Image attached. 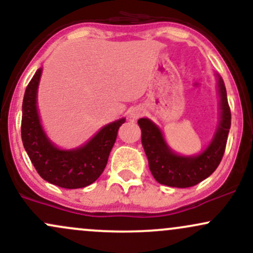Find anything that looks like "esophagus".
I'll use <instances>...</instances> for the list:
<instances>
[{
  "mask_svg": "<svg viewBox=\"0 0 253 253\" xmlns=\"http://www.w3.org/2000/svg\"><path fill=\"white\" fill-rule=\"evenodd\" d=\"M129 114H130V117H132V118L136 119V118L140 117L141 114H143V109L138 108V107H135V108H132V110H130Z\"/></svg>",
  "mask_w": 253,
  "mask_h": 253,
  "instance_id": "1",
  "label": "esophagus"
}]
</instances>
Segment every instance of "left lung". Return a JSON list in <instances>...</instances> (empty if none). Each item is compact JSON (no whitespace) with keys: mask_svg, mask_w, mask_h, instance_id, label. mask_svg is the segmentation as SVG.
I'll use <instances>...</instances> for the list:
<instances>
[{"mask_svg":"<svg viewBox=\"0 0 253 253\" xmlns=\"http://www.w3.org/2000/svg\"><path fill=\"white\" fill-rule=\"evenodd\" d=\"M220 95V123L208 147L197 156L176 155L165 143L162 130L149 119H139L141 144L149 159L155 179L161 184L175 188H188L199 184L215 171L221 162L231 128V109L222 78L217 76Z\"/></svg>","mask_w":253,"mask_h":253,"instance_id":"8db88e82","label":"left lung"}]
</instances>
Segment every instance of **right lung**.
Instances as JSON below:
<instances>
[{
    "instance_id": "add662e5",
    "label": "right lung",
    "mask_w": 253,
    "mask_h": 253,
    "mask_svg": "<svg viewBox=\"0 0 253 253\" xmlns=\"http://www.w3.org/2000/svg\"><path fill=\"white\" fill-rule=\"evenodd\" d=\"M40 76L42 69L28 83L22 102L21 138L26 152L38 173L51 184L65 189L86 187L103 172L125 119L106 125L78 149H58L43 132L38 114L37 92Z\"/></svg>"
}]
</instances>
